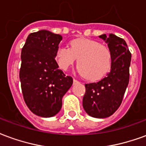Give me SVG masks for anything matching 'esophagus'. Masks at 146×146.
<instances>
[{
  "mask_svg": "<svg viewBox=\"0 0 146 146\" xmlns=\"http://www.w3.org/2000/svg\"><path fill=\"white\" fill-rule=\"evenodd\" d=\"M78 81H77V80L76 79H73V83H77Z\"/></svg>",
  "mask_w": 146,
  "mask_h": 146,
  "instance_id": "34e87169",
  "label": "esophagus"
}]
</instances>
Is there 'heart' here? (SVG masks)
Here are the masks:
<instances>
[{"label": "heart", "mask_w": 146, "mask_h": 146, "mask_svg": "<svg viewBox=\"0 0 146 146\" xmlns=\"http://www.w3.org/2000/svg\"><path fill=\"white\" fill-rule=\"evenodd\" d=\"M70 48L59 47L54 58L62 70H66L76 61L78 71L84 78L96 81L106 76L112 68L113 52L108 46L89 38L74 39Z\"/></svg>", "instance_id": "heart-1"}]
</instances>
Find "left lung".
Listing matches in <instances>:
<instances>
[{
    "mask_svg": "<svg viewBox=\"0 0 146 146\" xmlns=\"http://www.w3.org/2000/svg\"><path fill=\"white\" fill-rule=\"evenodd\" d=\"M99 37L108 44L113 55L110 73L96 83L85 84L83 107L89 116L106 118L113 115L122 102L129 83V67L131 54L123 39L110 33Z\"/></svg>",
    "mask_w": 146,
    "mask_h": 146,
    "instance_id": "1",
    "label": "left lung"
}]
</instances>
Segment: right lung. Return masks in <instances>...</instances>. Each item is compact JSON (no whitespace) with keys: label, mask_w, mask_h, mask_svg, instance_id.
<instances>
[{"label":"right lung","mask_w":146,"mask_h":146,"mask_svg":"<svg viewBox=\"0 0 146 146\" xmlns=\"http://www.w3.org/2000/svg\"><path fill=\"white\" fill-rule=\"evenodd\" d=\"M62 36L48 30L30 33L21 52L19 79L24 101L34 114L42 117L56 115L62 98L73 84L54 59Z\"/></svg>","instance_id":"1"}]
</instances>
